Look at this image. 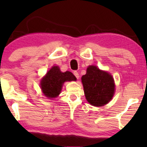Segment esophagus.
<instances>
[{
    "label": "esophagus",
    "mask_w": 147,
    "mask_h": 147,
    "mask_svg": "<svg viewBox=\"0 0 147 147\" xmlns=\"http://www.w3.org/2000/svg\"><path fill=\"white\" fill-rule=\"evenodd\" d=\"M74 76H76V78H77V79H78V78H79V74H78V71H74Z\"/></svg>",
    "instance_id": "obj_1"
}]
</instances>
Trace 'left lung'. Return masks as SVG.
<instances>
[{
    "mask_svg": "<svg viewBox=\"0 0 147 147\" xmlns=\"http://www.w3.org/2000/svg\"><path fill=\"white\" fill-rule=\"evenodd\" d=\"M82 82L86 100L92 106L105 105L113 97L115 85L112 76L95 65L87 68L86 75L82 77Z\"/></svg>",
    "mask_w": 147,
    "mask_h": 147,
    "instance_id": "1",
    "label": "left lung"
}]
</instances>
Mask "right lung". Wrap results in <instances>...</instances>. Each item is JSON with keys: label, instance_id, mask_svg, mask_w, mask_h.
<instances>
[{"label": "right lung", "instance_id": "right-lung-1", "mask_svg": "<svg viewBox=\"0 0 147 147\" xmlns=\"http://www.w3.org/2000/svg\"><path fill=\"white\" fill-rule=\"evenodd\" d=\"M76 80V78L71 72H61L58 66H53L42 79L41 88L44 95L47 98H55L61 92L64 82Z\"/></svg>", "mask_w": 147, "mask_h": 147}]
</instances>
